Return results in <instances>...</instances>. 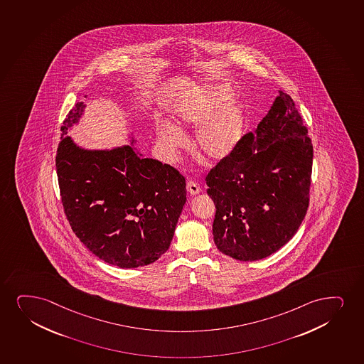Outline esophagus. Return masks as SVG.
<instances>
[{"label": "esophagus", "instance_id": "obj_1", "mask_svg": "<svg viewBox=\"0 0 364 364\" xmlns=\"http://www.w3.org/2000/svg\"><path fill=\"white\" fill-rule=\"evenodd\" d=\"M186 188H188V193H190V195H198V193H201V188L198 186L195 181H188V184H186Z\"/></svg>", "mask_w": 364, "mask_h": 364}]
</instances>
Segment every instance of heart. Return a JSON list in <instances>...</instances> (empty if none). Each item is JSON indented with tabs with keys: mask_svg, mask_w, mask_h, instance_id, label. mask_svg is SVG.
Wrapping results in <instances>:
<instances>
[{
	"mask_svg": "<svg viewBox=\"0 0 364 364\" xmlns=\"http://www.w3.org/2000/svg\"><path fill=\"white\" fill-rule=\"evenodd\" d=\"M230 98L232 90L229 87L215 85L179 100L173 112L176 126L157 127L156 136L159 149L166 157L176 156L185 144L184 136L179 129H188L200 122L193 136L195 149L207 162L225 159L237 147L244 126L242 109L235 104L223 105Z\"/></svg>",
	"mask_w": 364,
	"mask_h": 364,
	"instance_id": "obj_1",
	"label": "heart"
}]
</instances>
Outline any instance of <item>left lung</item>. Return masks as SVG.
Wrapping results in <instances>:
<instances>
[{"label":"left lung","instance_id":"1","mask_svg":"<svg viewBox=\"0 0 364 364\" xmlns=\"http://www.w3.org/2000/svg\"><path fill=\"white\" fill-rule=\"evenodd\" d=\"M313 144L291 95L279 90L255 134L239 139L206 176L217 249L235 260L265 259L287 244L309 206Z\"/></svg>","mask_w":364,"mask_h":364}]
</instances>
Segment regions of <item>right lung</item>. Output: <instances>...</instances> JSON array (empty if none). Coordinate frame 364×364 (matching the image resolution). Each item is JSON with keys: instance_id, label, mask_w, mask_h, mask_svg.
Here are the masks:
<instances>
[{"instance_id": "1", "label": "right lung", "mask_w": 364, "mask_h": 364, "mask_svg": "<svg viewBox=\"0 0 364 364\" xmlns=\"http://www.w3.org/2000/svg\"><path fill=\"white\" fill-rule=\"evenodd\" d=\"M87 98V95H85ZM77 103L61 126L56 171L72 230L100 260L135 269L169 249L186 202L184 176L130 146L85 149L68 135L83 114Z\"/></svg>"}]
</instances>
